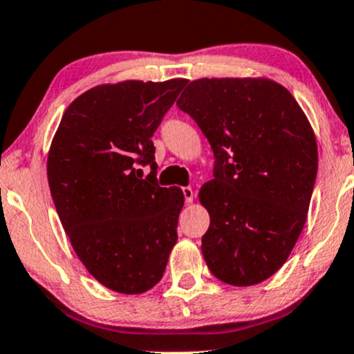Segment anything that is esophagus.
Listing matches in <instances>:
<instances>
[{"mask_svg": "<svg viewBox=\"0 0 354 354\" xmlns=\"http://www.w3.org/2000/svg\"><path fill=\"white\" fill-rule=\"evenodd\" d=\"M183 196H185L186 203H191L194 199V191L191 188H183Z\"/></svg>", "mask_w": 354, "mask_h": 354, "instance_id": "esophagus-1", "label": "esophagus"}]
</instances>
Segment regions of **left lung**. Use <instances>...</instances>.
Returning <instances> with one entry per match:
<instances>
[{
  "mask_svg": "<svg viewBox=\"0 0 354 354\" xmlns=\"http://www.w3.org/2000/svg\"><path fill=\"white\" fill-rule=\"evenodd\" d=\"M176 105L214 153L199 191L211 218L204 261L229 285L263 282L305 225L318 171L312 127L292 93L267 79L193 80Z\"/></svg>",
  "mask_w": 354,
  "mask_h": 354,
  "instance_id": "1",
  "label": "left lung"
}]
</instances>
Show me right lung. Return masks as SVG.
I'll list each match as a JSON object with an SVG mask.
<instances>
[{"label":"right lung","instance_id":"obj_1","mask_svg":"<svg viewBox=\"0 0 354 354\" xmlns=\"http://www.w3.org/2000/svg\"><path fill=\"white\" fill-rule=\"evenodd\" d=\"M186 82L91 88L67 107L50 145L48 180L64 231L85 269L113 292L155 287L178 241L185 196L158 185L151 136Z\"/></svg>","mask_w":354,"mask_h":354}]
</instances>
